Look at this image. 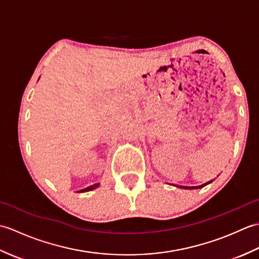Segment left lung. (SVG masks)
<instances>
[{"label": "left lung", "mask_w": 259, "mask_h": 259, "mask_svg": "<svg viewBox=\"0 0 259 259\" xmlns=\"http://www.w3.org/2000/svg\"><path fill=\"white\" fill-rule=\"evenodd\" d=\"M211 183V180L210 181H208V183H206V184H203V185H200V186H194V187H187V186H180L181 188H185V189H197V188H202V187H205L206 185H208V184H210Z\"/></svg>", "instance_id": "obj_1"}]
</instances>
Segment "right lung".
I'll return each instance as SVG.
<instances>
[{
    "label": "right lung",
    "instance_id": "right-lung-1",
    "mask_svg": "<svg viewBox=\"0 0 259 259\" xmlns=\"http://www.w3.org/2000/svg\"><path fill=\"white\" fill-rule=\"evenodd\" d=\"M98 186H99V184H95V185H92V186L87 187V188H84V189H81V190H79L78 192H84V191H89V190H92V189H96Z\"/></svg>",
    "mask_w": 259,
    "mask_h": 259
}]
</instances>
